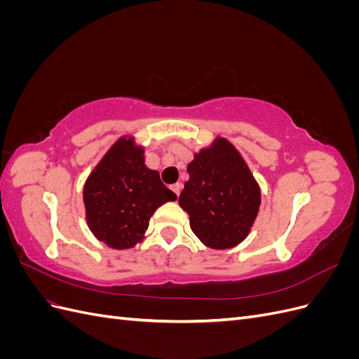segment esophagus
I'll return each mask as SVG.
<instances>
[{"label":"esophagus","mask_w":359,"mask_h":359,"mask_svg":"<svg viewBox=\"0 0 359 359\" xmlns=\"http://www.w3.org/2000/svg\"><path fill=\"white\" fill-rule=\"evenodd\" d=\"M181 184L180 182H177V184H173V186H170V189H172V191L177 194V196H180V191H181Z\"/></svg>","instance_id":"esophagus-1"}]
</instances>
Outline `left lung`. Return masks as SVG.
Segmentation results:
<instances>
[{
  "label": "left lung",
  "mask_w": 359,
  "mask_h": 359,
  "mask_svg": "<svg viewBox=\"0 0 359 359\" xmlns=\"http://www.w3.org/2000/svg\"><path fill=\"white\" fill-rule=\"evenodd\" d=\"M187 172L190 178L178 202L189 214L193 233L214 250L241 244L257 217L260 187L240 151L217 136L194 153Z\"/></svg>",
  "instance_id": "obj_1"
}]
</instances>
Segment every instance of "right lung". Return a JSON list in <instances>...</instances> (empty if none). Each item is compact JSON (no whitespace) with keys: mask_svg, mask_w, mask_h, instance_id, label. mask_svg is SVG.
<instances>
[{"mask_svg":"<svg viewBox=\"0 0 359 359\" xmlns=\"http://www.w3.org/2000/svg\"><path fill=\"white\" fill-rule=\"evenodd\" d=\"M177 201L157 170L147 168L145 148L121 136L107 149L83 184L85 219L97 240L127 250L145 238L158 206Z\"/></svg>","mask_w":359,"mask_h":359,"instance_id":"1","label":"right lung"}]
</instances>
